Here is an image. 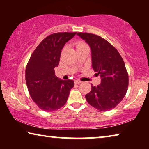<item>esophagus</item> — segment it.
<instances>
[{
	"mask_svg": "<svg viewBox=\"0 0 149 149\" xmlns=\"http://www.w3.org/2000/svg\"><path fill=\"white\" fill-rule=\"evenodd\" d=\"M81 82H82L81 81H80V80H75V84H80Z\"/></svg>",
	"mask_w": 149,
	"mask_h": 149,
	"instance_id": "obj_1",
	"label": "esophagus"
}]
</instances>
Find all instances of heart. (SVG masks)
I'll use <instances>...</instances> for the list:
<instances>
[{
  "label": "heart",
  "mask_w": 149,
  "mask_h": 149,
  "mask_svg": "<svg viewBox=\"0 0 149 149\" xmlns=\"http://www.w3.org/2000/svg\"><path fill=\"white\" fill-rule=\"evenodd\" d=\"M87 47H88L87 44H85V42L83 41H78L75 43V47H76L77 50L84 49V48Z\"/></svg>",
  "instance_id": "obj_1"
}]
</instances>
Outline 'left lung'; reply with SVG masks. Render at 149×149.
<instances>
[{
  "label": "left lung",
  "mask_w": 149,
  "mask_h": 149,
  "mask_svg": "<svg viewBox=\"0 0 149 149\" xmlns=\"http://www.w3.org/2000/svg\"><path fill=\"white\" fill-rule=\"evenodd\" d=\"M77 35L89 45L93 68L101 78L100 84L92 85L85 99L100 111L112 110L122 101L127 91L129 79L125 63L118 50L101 37L88 33Z\"/></svg>",
  "instance_id": "8db88e82"
}]
</instances>
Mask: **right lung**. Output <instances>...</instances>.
Here are the masks:
<instances>
[{
  "mask_svg": "<svg viewBox=\"0 0 149 149\" xmlns=\"http://www.w3.org/2000/svg\"><path fill=\"white\" fill-rule=\"evenodd\" d=\"M77 32L56 33L41 41L33 52L26 69V81L32 99L41 110L52 112L67 102L74 85L73 80H62L55 75L61 50Z\"/></svg>",
  "mask_w": 149,
  "mask_h": 149,
  "instance_id": "add662e5",
  "label": "right lung"
}]
</instances>
